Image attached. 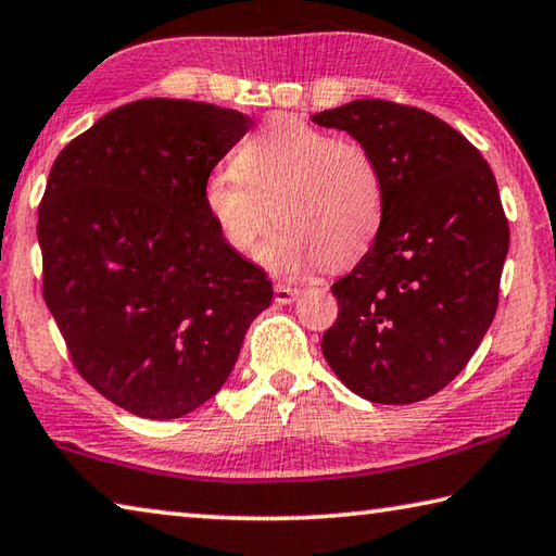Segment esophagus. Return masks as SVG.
I'll return each instance as SVG.
<instances>
[{
    "mask_svg": "<svg viewBox=\"0 0 556 556\" xmlns=\"http://www.w3.org/2000/svg\"><path fill=\"white\" fill-rule=\"evenodd\" d=\"M273 293H276V303H280V305H288V303H293V300H298V295H300V288L276 286V290H273Z\"/></svg>",
    "mask_w": 556,
    "mask_h": 556,
    "instance_id": "obj_1",
    "label": "esophagus"
}]
</instances>
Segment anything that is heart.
I'll return each mask as SVG.
<instances>
[{"label":"heart","mask_w":556,"mask_h":556,"mask_svg":"<svg viewBox=\"0 0 556 556\" xmlns=\"http://www.w3.org/2000/svg\"><path fill=\"white\" fill-rule=\"evenodd\" d=\"M202 204L241 256L258 249L276 212L283 224L263 249V261L273 270L295 273L319 258L342 268L362 256L381 229L386 192L366 146L280 114L241 143L233 170L207 175Z\"/></svg>","instance_id":"1"}]
</instances>
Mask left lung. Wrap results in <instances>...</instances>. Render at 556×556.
<instances>
[{"mask_svg": "<svg viewBox=\"0 0 556 556\" xmlns=\"http://www.w3.org/2000/svg\"><path fill=\"white\" fill-rule=\"evenodd\" d=\"M366 146L386 207L371 249L332 293L323 354L349 391L407 405L452 383L498 307L510 229L479 149L434 114L354 100L313 116Z\"/></svg>", "mask_w": 556, "mask_h": 556, "instance_id": "8db88e82", "label": "left lung"}]
</instances>
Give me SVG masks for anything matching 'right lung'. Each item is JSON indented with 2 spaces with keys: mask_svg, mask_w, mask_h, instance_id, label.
Listing matches in <instances>:
<instances>
[{
  "mask_svg": "<svg viewBox=\"0 0 556 556\" xmlns=\"http://www.w3.org/2000/svg\"><path fill=\"white\" fill-rule=\"evenodd\" d=\"M237 110L136 100L77 136L38 207L43 298L87 383L146 420L207 403L270 305L263 268L202 204L214 165L251 129Z\"/></svg>",
  "mask_w": 556,
  "mask_h": 556,
  "instance_id": "1",
  "label": "right lung"
}]
</instances>
